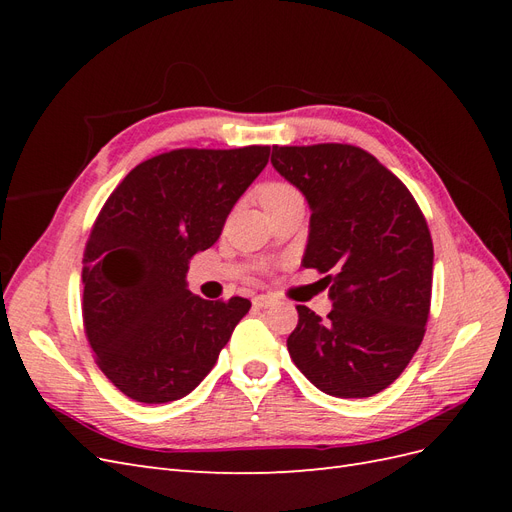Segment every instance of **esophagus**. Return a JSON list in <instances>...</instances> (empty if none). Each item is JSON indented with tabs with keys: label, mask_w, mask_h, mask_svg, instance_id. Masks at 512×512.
I'll return each mask as SVG.
<instances>
[{
	"label": "esophagus",
	"mask_w": 512,
	"mask_h": 512,
	"mask_svg": "<svg viewBox=\"0 0 512 512\" xmlns=\"http://www.w3.org/2000/svg\"><path fill=\"white\" fill-rule=\"evenodd\" d=\"M273 297H271V294H256V297H254V305L256 307H271L273 305Z\"/></svg>",
	"instance_id": "34e87169"
}]
</instances>
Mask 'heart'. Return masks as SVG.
<instances>
[{"instance_id":"1","label":"heart","mask_w":512,"mask_h":512,"mask_svg":"<svg viewBox=\"0 0 512 512\" xmlns=\"http://www.w3.org/2000/svg\"><path fill=\"white\" fill-rule=\"evenodd\" d=\"M288 192H292V188L286 183H267V185H262V188H260V200H262V203H267V200L284 196Z\"/></svg>"}]
</instances>
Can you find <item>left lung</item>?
<instances>
[{
    "mask_svg": "<svg viewBox=\"0 0 512 512\" xmlns=\"http://www.w3.org/2000/svg\"><path fill=\"white\" fill-rule=\"evenodd\" d=\"M273 168L312 211L303 256L327 273V318L297 305L290 359L333 397H371L393 384L423 342L433 243L410 190L371 153L339 143L273 147Z\"/></svg>",
    "mask_w": 512,
    "mask_h": 512,
    "instance_id": "1",
    "label": "left lung"
}]
</instances>
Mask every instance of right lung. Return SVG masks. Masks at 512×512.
Returning a JSON list of instances; mask_svg holds the SVG:
<instances>
[{
  "label": "right lung",
  "instance_id": "obj_1",
  "mask_svg": "<svg viewBox=\"0 0 512 512\" xmlns=\"http://www.w3.org/2000/svg\"><path fill=\"white\" fill-rule=\"evenodd\" d=\"M271 147L175 149L132 168L108 196L83 256V322L96 363L141 404L192 393L218 361L243 297L188 290L194 254L220 239L228 213Z\"/></svg>",
  "mask_w": 512,
  "mask_h": 512
}]
</instances>
